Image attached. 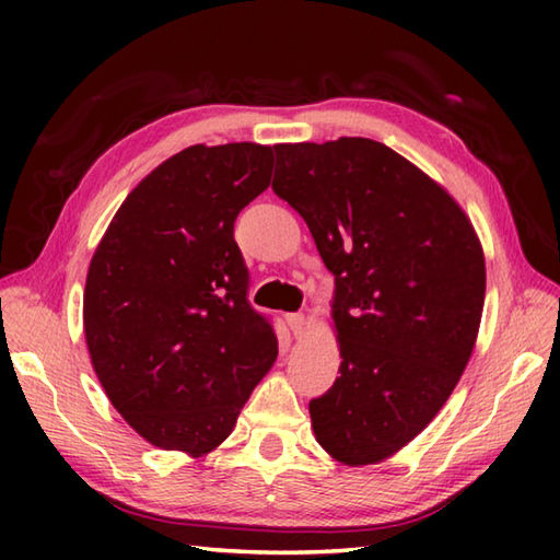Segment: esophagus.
<instances>
[{
	"instance_id": "esophagus-1",
	"label": "esophagus",
	"mask_w": 560,
	"mask_h": 560,
	"mask_svg": "<svg viewBox=\"0 0 560 560\" xmlns=\"http://www.w3.org/2000/svg\"><path fill=\"white\" fill-rule=\"evenodd\" d=\"M287 323H289V327H291L295 339H301V337L307 335V317H305L303 313H291V315H287Z\"/></svg>"
}]
</instances>
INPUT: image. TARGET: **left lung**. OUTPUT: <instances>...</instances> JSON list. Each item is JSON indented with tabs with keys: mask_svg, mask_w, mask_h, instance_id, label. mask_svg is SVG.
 Returning a JSON list of instances; mask_svg holds the SVG:
<instances>
[{
	"mask_svg": "<svg viewBox=\"0 0 560 560\" xmlns=\"http://www.w3.org/2000/svg\"><path fill=\"white\" fill-rule=\"evenodd\" d=\"M273 151V192L301 213L335 273L341 375L311 401L315 440L347 467L377 464L435 419L471 359L483 247L457 199L380 141Z\"/></svg>",
	"mask_w": 560,
	"mask_h": 560,
	"instance_id": "8db88e82",
	"label": "left lung"
}]
</instances>
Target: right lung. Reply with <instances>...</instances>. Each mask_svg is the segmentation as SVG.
Returning a JSON list of instances; mask_svg holds the SVG:
<instances>
[{"mask_svg":"<svg viewBox=\"0 0 560 560\" xmlns=\"http://www.w3.org/2000/svg\"><path fill=\"white\" fill-rule=\"evenodd\" d=\"M271 168V147L253 141L187 147L127 195L91 257L93 371L117 413L161 450L192 459L217 450L277 361L233 237Z\"/></svg>","mask_w":560,"mask_h":560,"instance_id":"obj_1","label":"right lung"}]
</instances>
